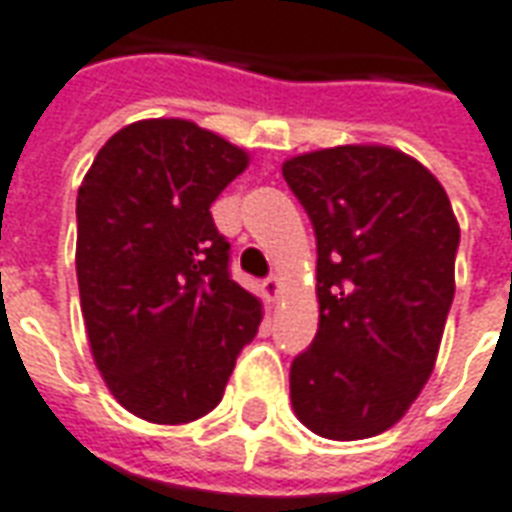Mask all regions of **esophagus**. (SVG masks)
<instances>
[{
  "label": "esophagus",
  "instance_id": "obj_1",
  "mask_svg": "<svg viewBox=\"0 0 512 512\" xmlns=\"http://www.w3.org/2000/svg\"><path fill=\"white\" fill-rule=\"evenodd\" d=\"M263 296H266L268 301H277V296H279V279L277 277L263 279Z\"/></svg>",
  "mask_w": 512,
  "mask_h": 512
}]
</instances>
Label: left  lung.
Listing matches in <instances>:
<instances>
[{
    "label": "left lung",
    "mask_w": 512,
    "mask_h": 512,
    "mask_svg": "<svg viewBox=\"0 0 512 512\" xmlns=\"http://www.w3.org/2000/svg\"><path fill=\"white\" fill-rule=\"evenodd\" d=\"M318 246V334L290 365L296 417L323 439L378 436L433 373L461 230L419 161L343 145L285 161Z\"/></svg>",
    "instance_id": "left-lung-1"
}]
</instances>
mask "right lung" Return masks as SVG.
Masks as SVG:
<instances>
[{
  "label": "right lung",
  "mask_w": 512,
  "mask_h": 512,
  "mask_svg": "<svg viewBox=\"0 0 512 512\" xmlns=\"http://www.w3.org/2000/svg\"><path fill=\"white\" fill-rule=\"evenodd\" d=\"M249 164L189 120H139L106 142L76 197L82 315L109 392L183 425L219 406L260 301L230 277L211 205Z\"/></svg>",
  "instance_id": "right-lung-1"
}]
</instances>
